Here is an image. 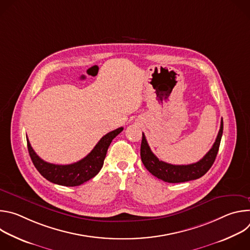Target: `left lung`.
Wrapping results in <instances>:
<instances>
[{
    "instance_id": "8db88e82",
    "label": "left lung",
    "mask_w": 250,
    "mask_h": 250,
    "mask_svg": "<svg viewBox=\"0 0 250 250\" xmlns=\"http://www.w3.org/2000/svg\"><path fill=\"white\" fill-rule=\"evenodd\" d=\"M223 129L224 123L222 120L221 127L212 147L200 161L189 165H173L159 160L151 151L146 135L142 133L140 146L141 161L153 176L157 177L158 179L163 180L164 182L181 183L196 180L198 178L204 176L211 167L213 162H215L221 144Z\"/></svg>"
}]
</instances>
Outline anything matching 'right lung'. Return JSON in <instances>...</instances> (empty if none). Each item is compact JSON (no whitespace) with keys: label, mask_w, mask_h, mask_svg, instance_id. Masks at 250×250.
Returning <instances> with one entry per match:
<instances>
[{"label":"right lung","mask_w":250,"mask_h":250,"mask_svg":"<svg viewBox=\"0 0 250 250\" xmlns=\"http://www.w3.org/2000/svg\"><path fill=\"white\" fill-rule=\"evenodd\" d=\"M119 127L104 135L93 150L78 162L68 165H57L42 160L32 149L28 139L27 149L33 165L46 180L61 186H79L95 177L103 167L104 160L113 139L123 131Z\"/></svg>","instance_id":"1"}]
</instances>
